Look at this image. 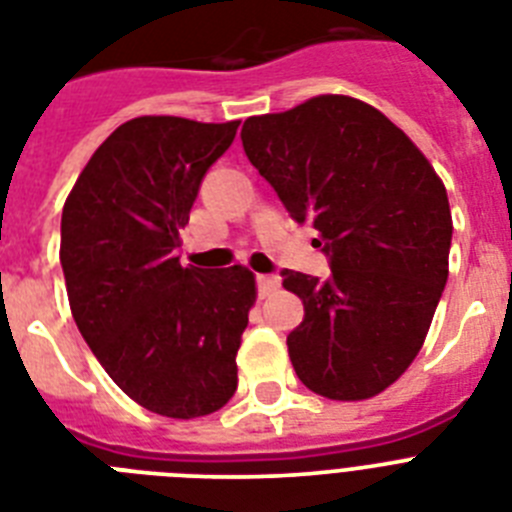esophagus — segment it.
I'll return each mask as SVG.
<instances>
[{
  "label": "esophagus",
  "mask_w": 512,
  "mask_h": 512,
  "mask_svg": "<svg viewBox=\"0 0 512 512\" xmlns=\"http://www.w3.org/2000/svg\"><path fill=\"white\" fill-rule=\"evenodd\" d=\"M256 285H259L261 295H269L280 287V277L277 274H256Z\"/></svg>",
  "instance_id": "esophagus-1"
}]
</instances>
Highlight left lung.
I'll list each match as a JSON object with an SVG mask.
<instances>
[{
	"mask_svg": "<svg viewBox=\"0 0 512 512\" xmlns=\"http://www.w3.org/2000/svg\"><path fill=\"white\" fill-rule=\"evenodd\" d=\"M240 138L332 269L282 272L306 311L287 335L295 374L329 400L374 398L411 366L445 290V185L398 125L350 96L248 117Z\"/></svg>",
	"mask_w": 512,
	"mask_h": 512,
	"instance_id": "left-lung-1",
	"label": "left lung"
}]
</instances>
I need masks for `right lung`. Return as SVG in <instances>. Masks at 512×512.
Segmentation results:
<instances>
[{"instance_id":"obj_1","label":"right lung","mask_w":512,"mask_h":512,"mask_svg":"<svg viewBox=\"0 0 512 512\" xmlns=\"http://www.w3.org/2000/svg\"><path fill=\"white\" fill-rule=\"evenodd\" d=\"M238 125L128 120L88 159L62 209L59 261L80 335L114 384L159 416H209L238 390L253 274L175 256Z\"/></svg>"}]
</instances>
